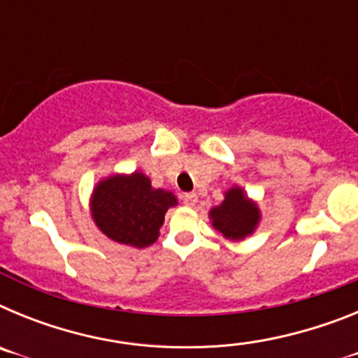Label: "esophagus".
I'll return each mask as SVG.
<instances>
[{"instance_id":"esophagus-1","label":"esophagus","mask_w":358,"mask_h":358,"mask_svg":"<svg viewBox=\"0 0 358 358\" xmlns=\"http://www.w3.org/2000/svg\"><path fill=\"white\" fill-rule=\"evenodd\" d=\"M197 194H185L182 195V204L185 206H189V208H194L195 204H197Z\"/></svg>"}]
</instances>
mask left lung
I'll list each match as a JSON object with an SVG mask.
<instances>
[{
    "label": "left lung",
    "instance_id": "obj_1",
    "mask_svg": "<svg viewBox=\"0 0 358 358\" xmlns=\"http://www.w3.org/2000/svg\"><path fill=\"white\" fill-rule=\"evenodd\" d=\"M210 222L217 233L231 242H242L258 229L262 210L255 199L245 194V189L233 185L224 192V201L208 211Z\"/></svg>",
    "mask_w": 358,
    "mask_h": 358
}]
</instances>
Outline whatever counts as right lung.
I'll use <instances>...</instances> for the list:
<instances>
[{
	"mask_svg": "<svg viewBox=\"0 0 358 358\" xmlns=\"http://www.w3.org/2000/svg\"><path fill=\"white\" fill-rule=\"evenodd\" d=\"M170 189L154 188L141 170L110 173L93 186L91 218L107 238L143 249L159 238V227L170 208L177 206Z\"/></svg>",
	"mask_w": 358,
	"mask_h": 358,
	"instance_id": "obj_1",
	"label": "right lung"
}]
</instances>
